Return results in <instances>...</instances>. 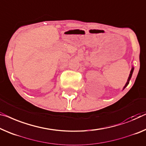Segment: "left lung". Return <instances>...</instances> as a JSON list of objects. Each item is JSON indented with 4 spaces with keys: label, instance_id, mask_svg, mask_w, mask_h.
I'll return each mask as SVG.
<instances>
[{
    "label": "left lung",
    "instance_id": "obj_1",
    "mask_svg": "<svg viewBox=\"0 0 146 146\" xmlns=\"http://www.w3.org/2000/svg\"><path fill=\"white\" fill-rule=\"evenodd\" d=\"M133 71H134V67H132V69H131V71H130V75H129V78H128V80H127V83H126V84H125V86H124V88H123V90L124 89H125L126 87L127 86V85L128 84H129V82H130V79H131V77H132V73H133Z\"/></svg>",
    "mask_w": 146,
    "mask_h": 146
}]
</instances>
